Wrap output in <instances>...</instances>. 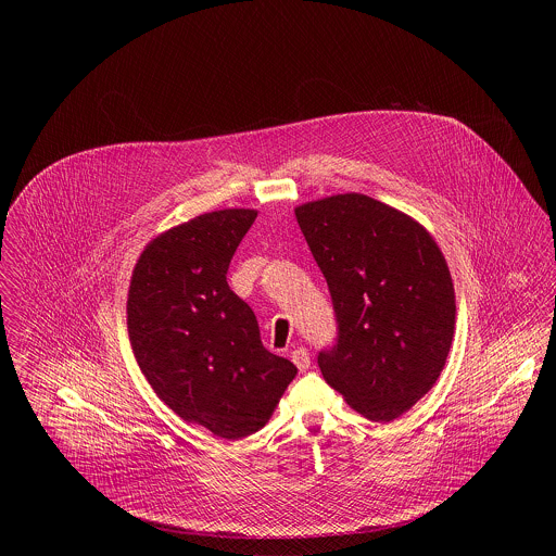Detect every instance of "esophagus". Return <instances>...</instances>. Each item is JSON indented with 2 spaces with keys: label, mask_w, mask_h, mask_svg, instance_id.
Masks as SVG:
<instances>
[{
  "label": "esophagus",
  "mask_w": 556,
  "mask_h": 556,
  "mask_svg": "<svg viewBox=\"0 0 556 556\" xmlns=\"http://www.w3.org/2000/svg\"><path fill=\"white\" fill-rule=\"evenodd\" d=\"M291 357H293V364L298 366L300 372H306V370L311 368V353H308L304 346H298V349L291 353Z\"/></svg>",
  "instance_id": "esophagus-1"
}]
</instances>
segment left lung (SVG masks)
Returning <instances> with one entry per match:
<instances>
[{"instance_id":"8db88e82","label":"left lung","mask_w":556,"mask_h":556,"mask_svg":"<svg viewBox=\"0 0 556 556\" xmlns=\"http://www.w3.org/2000/svg\"><path fill=\"white\" fill-rule=\"evenodd\" d=\"M333 302L338 344L323 379L351 408L392 421L439 381L456 329V295L439 243L408 214L359 192L295 207Z\"/></svg>"}]
</instances>
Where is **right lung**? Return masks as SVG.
Returning a JSON list of instances; mask_svg holds the SVG:
<instances>
[{"mask_svg":"<svg viewBox=\"0 0 556 556\" xmlns=\"http://www.w3.org/2000/svg\"><path fill=\"white\" fill-rule=\"evenodd\" d=\"M256 210L201 214L152 239L132 269L128 336L152 390L184 421L238 441L261 430L298 368L269 353L227 269Z\"/></svg>","mask_w":556,"mask_h":556,"instance_id":"obj_1","label":"right lung"}]
</instances>
